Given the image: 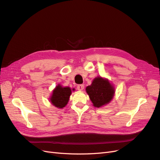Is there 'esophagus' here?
Masks as SVG:
<instances>
[{
  "label": "esophagus",
  "instance_id": "34e87169",
  "mask_svg": "<svg viewBox=\"0 0 160 160\" xmlns=\"http://www.w3.org/2000/svg\"><path fill=\"white\" fill-rule=\"evenodd\" d=\"M77 88H78V90H80V91H82L84 90V86L83 84H80V85H78V86H77Z\"/></svg>",
  "mask_w": 160,
  "mask_h": 160
}]
</instances>
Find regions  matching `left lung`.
<instances>
[{
    "label": "left lung",
    "mask_w": 160,
    "mask_h": 160,
    "mask_svg": "<svg viewBox=\"0 0 160 160\" xmlns=\"http://www.w3.org/2000/svg\"><path fill=\"white\" fill-rule=\"evenodd\" d=\"M86 91L95 108H101L109 103L115 93L113 85L108 79L102 76L94 78L92 84L86 87Z\"/></svg>",
    "instance_id": "obj_1"
}]
</instances>
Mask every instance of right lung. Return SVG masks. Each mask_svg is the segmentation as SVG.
Here are the masks:
<instances>
[{"label": "right lung", "instance_id": "right-lung-1", "mask_svg": "<svg viewBox=\"0 0 160 160\" xmlns=\"http://www.w3.org/2000/svg\"><path fill=\"white\" fill-rule=\"evenodd\" d=\"M72 91H74V88L71 90L70 87H62L61 84H58L50 97V102L55 107L62 109L66 106L69 101Z\"/></svg>", "mask_w": 160, "mask_h": 160}]
</instances>
